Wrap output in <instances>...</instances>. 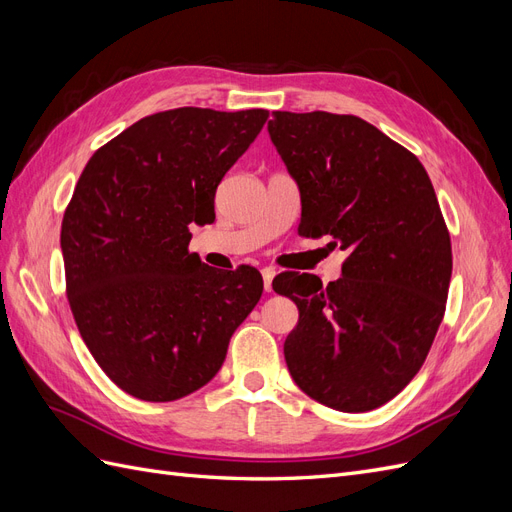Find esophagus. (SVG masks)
Listing matches in <instances>:
<instances>
[{
	"mask_svg": "<svg viewBox=\"0 0 512 512\" xmlns=\"http://www.w3.org/2000/svg\"><path fill=\"white\" fill-rule=\"evenodd\" d=\"M273 277H275V271L271 267L262 269V280H265V290L271 292L273 290Z\"/></svg>",
	"mask_w": 512,
	"mask_h": 512,
	"instance_id": "esophagus-1",
	"label": "esophagus"
}]
</instances>
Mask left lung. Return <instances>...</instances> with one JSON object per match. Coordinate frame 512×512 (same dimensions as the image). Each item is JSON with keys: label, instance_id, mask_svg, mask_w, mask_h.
Listing matches in <instances>:
<instances>
[{"label": "left lung", "instance_id": "obj_1", "mask_svg": "<svg viewBox=\"0 0 512 512\" xmlns=\"http://www.w3.org/2000/svg\"><path fill=\"white\" fill-rule=\"evenodd\" d=\"M267 128L299 185V232L348 252L329 286L273 280L299 307L290 376L333 410L380 408L418 374L444 316L453 254L436 192L414 153L361 117L275 111Z\"/></svg>", "mask_w": 512, "mask_h": 512}]
</instances>
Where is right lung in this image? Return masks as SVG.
<instances>
[{"instance_id": "1", "label": "right lung", "mask_w": 512, "mask_h": 512, "mask_svg": "<svg viewBox=\"0 0 512 512\" xmlns=\"http://www.w3.org/2000/svg\"><path fill=\"white\" fill-rule=\"evenodd\" d=\"M269 111L183 106L100 147L61 222L66 292L83 342L121 391L175 401L218 374L262 275L207 267L190 226L215 220V190Z\"/></svg>"}]
</instances>
